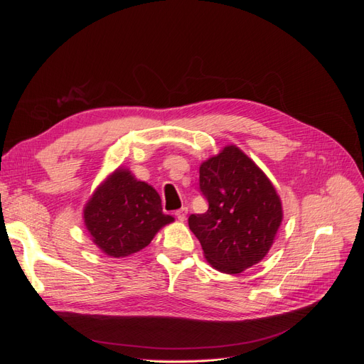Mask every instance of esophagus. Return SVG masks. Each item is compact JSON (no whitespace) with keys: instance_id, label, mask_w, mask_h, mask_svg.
Here are the masks:
<instances>
[{"instance_id":"obj_1","label":"esophagus","mask_w":364,"mask_h":364,"mask_svg":"<svg viewBox=\"0 0 364 364\" xmlns=\"http://www.w3.org/2000/svg\"><path fill=\"white\" fill-rule=\"evenodd\" d=\"M186 214H188V208H181V209H178V211L174 213L176 218H178L179 222H183V220L186 218Z\"/></svg>"}]
</instances>
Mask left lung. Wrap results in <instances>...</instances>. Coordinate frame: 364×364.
I'll return each instance as SVG.
<instances>
[{"instance_id": "1", "label": "left lung", "mask_w": 364, "mask_h": 364, "mask_svg": "<svg viewBox=\"0 0 364 364\" xmlns=\"http://www.w3.org/2000/svg\"><path fill=\"white\" fill-rule=\"evenodd\" d=\"M205 214L188 218L205 259L228 274L255 266L267 255L284 211L281 197L258 165L235 144L200 164Z\"/></svg>"}]
</instances>
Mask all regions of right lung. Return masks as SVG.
Segmentation results:
<instances>
[{
    "label": "right lung",
    "mask_w": 364,
    "mask_h": 364,
    "mask_svg": "<svg viewBox=\"0 0 364 364\" xmlns=\"http://www.w3.org/2000/svg\"><path fill=\"white\" fill-rule=\"evenodd\" d=\"M83 222L105 255L126 258L147 247L174 218L162 213L161 197L151 185L118 167L85 203Z\"/></svg>",
    "instance_id": "right-lung-1"
}]
</instances>
